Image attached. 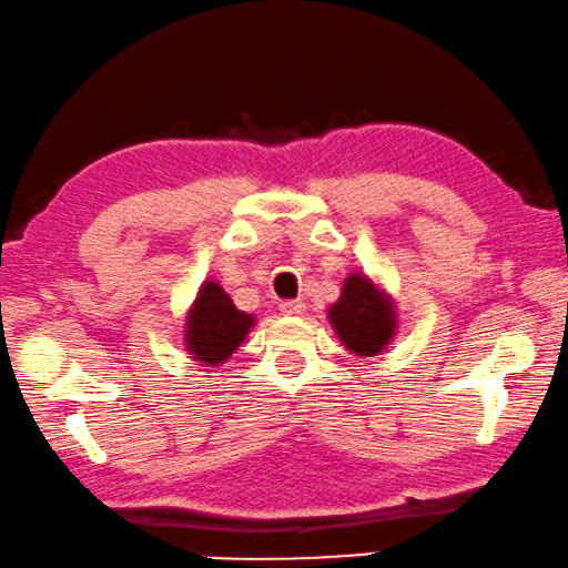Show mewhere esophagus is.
<instances>
[{
    "instance_id": "34e87169",
    "label": "esophagus",
    "mask_w": 568,
    "mask_h": 568,
    "mask_svg": "<svg viewBox=\"0 0 568 568\" xmlns=\"http://www.w3.org/2000/svg\"><path fill=\"white\" fill-rule=\"evenodd\" d=\"M278 310H282L284 314H302L304 310H307V304H304L302 300H286L278 304Z\"/></svg>"
}]
</instances>
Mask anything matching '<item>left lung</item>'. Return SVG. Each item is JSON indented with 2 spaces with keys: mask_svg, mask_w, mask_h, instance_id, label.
<instances>
[{
  "mask_svg": "<svg viewBox=\"0 0 568 568\" xmlns=\"http://www.w3.org/2000/svg\"><path fill=\"white\" fill-rule=\"evenodd\" d=\"M329 322L347 351L371 357L386 351L394 337L396 312L388 296L375 290L371 278L353 274L345 278L343 294L329 307Z\"/></svg>",
  "mask_w": 568,
  "mask_h": 568,
  "instance_id": "left-lung-1",
  "label": "left lung"
}]
</instances>
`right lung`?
<instances>
[{"label": "right lung", "mask_w": 568, "mask_h": 568, "mask_svg": "<svg viewBox=\"0 0 568 568\" xmlns=\"http://www.w3.org/2000/svg\"><path fill=\"white\" fill-rule=\"evenodd\" d=\"M254 317L235 310L231 296L215 282H205L193 310L187 314L185 345L203 365H217L229 361L231 353L248 335Z\"/></svg>", "instance_id": "obj_1"}]
</instances>
